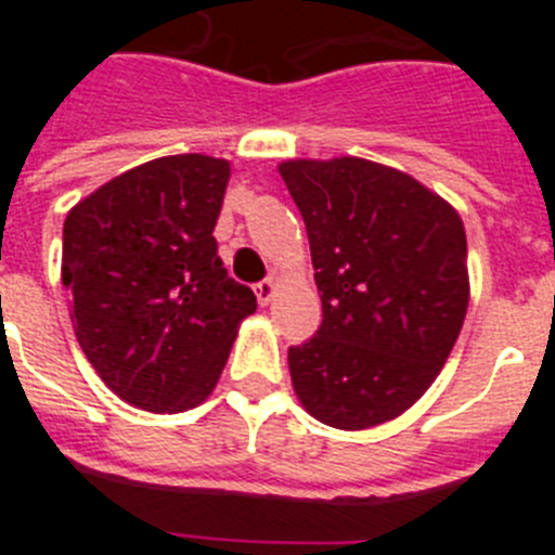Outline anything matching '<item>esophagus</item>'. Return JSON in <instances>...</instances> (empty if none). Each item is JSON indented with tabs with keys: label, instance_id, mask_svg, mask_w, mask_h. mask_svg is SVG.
Here are the masks:
<instances>
[{
	"label": "esophagus",
	"instance_id": "esophagus-1",
	"mask_svg": "<svg viewBox=\"0 0 555 555\" xmlns=\"http://www.w3.org/2000/svg\"><path fill=\"white\" fill-rule=\"evenodd\" d=\"M274 292H278V286H274V278H267V281L255 283V297H258V302H261V306H267V302L272 300Z\"/></svg>",
	"mask_w": 555,
	"mask_h": 555
}]
</instances>
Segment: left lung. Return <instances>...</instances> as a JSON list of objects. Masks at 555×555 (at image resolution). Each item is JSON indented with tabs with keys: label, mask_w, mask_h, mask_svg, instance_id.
<instances>
[{
	"label": "left lung",
	"mask_w": 555,
	"mask_h": 555,
	"mask_svg": "<svg viewBox=\"0 0 555 555\" xmlns=\"http://www.w3.org/2000/svg\"><path fill=\"white\" fill-rule=\"evenodd\" d=\"M311 244L322 325L288 347L300 403L331 428L389 423L425 395L469 306L467 235L453 205L364 158L278 166Z\"/></svg>",
	"instance_id": "obj_1"
}]
</instances>
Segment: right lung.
Wrapping results in <instances>:
<instances>
[{
    "instance_id": "1",
    "label": "right lung",
    "mask_w": 555,
    "mask_h": 555,
    "mask_svg": "<svg viewBox=\"0 0 555 555\" xmlns=\"http://www.w3.org/2000/svg\"><path fill=\"white\" fill-rule=\"evenodd\" d=\"M230 164L169 155L68 210L61 281L82 352L111 391L155 414L214 391L255 294L228 278L217 228Z\"/></svg>"
}]
</instances>
